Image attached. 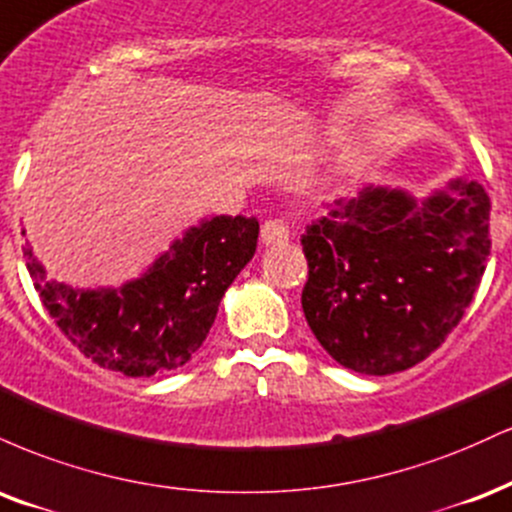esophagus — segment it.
<instances>
[{
    "label": "esophagus",
    "mask_w": 512,
    "mask_h": 512,
    "mask_svg": "<svg viewBox=\"0 0 512 512\" xmlns=\"http://www.w3.org/2000/svg\"><path fill=\"white\" fill-rule=\"evenodd\" d=\"M290 239V230L282 220H266L261 225V242L266 246H280Z\"/></svg>",
    "instance_id": "esophagus-1"
}]
</instances>
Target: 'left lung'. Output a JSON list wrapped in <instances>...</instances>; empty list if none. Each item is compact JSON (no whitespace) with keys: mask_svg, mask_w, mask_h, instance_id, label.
Masks as SVG:
<instances>
[{"mask_svg":"<svg viewBox=\"0 0 512 512\" xmlns=\"http://www.w3.org/2000/svg\"><path fill=\"white\" fill-rule=\"evenodd\" d=\"M489 210L484 186L465 179L424 201L388 186L338 198L302 234V309L323 350L366 376L424 362L482 282Z\"/></svg>","mask_w":512,"mask_h":512,"instance_id":"obj_1","label":"left lung"}]
</instances>
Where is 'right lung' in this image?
<instances>
[{
  "mask_svg": "<svg viewBox=\"0 0 512 512\" xmlns=\"http://www.w3.org/2000/svg\"><path fill=\"white\" fill-rule=\"evenodd\" d=\"M256 239V218L215 215L174 239L141 278L100 290L47 280L33 251L23 256L42 306L78 350L102 369L150 378L184 366L203 345Z\"/></svg>",
  "mask_w": 512,
  "mask_h": 512,
  "instance_id": "add662e5",
  "label": "right lung"
}]
</instances>
